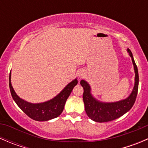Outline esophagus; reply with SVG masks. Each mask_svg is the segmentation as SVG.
<instances>
[{
	"instance_id": "34e87169",
	"label": "esophagus",
	"mask_w": 148,
	"mask_h": 148,
	"mask_svg": "<svg viewBox=\"0 0 148 148\" xmlns=\"http://www.w3.org/2000/svg\"><path fill=\"white\" fill-rule=\"evenodd\" d=\"M85 75V73L84 72V71H80L79 73V77H80V78H82V77H84Z\"/></svg>"
}]
</instances>
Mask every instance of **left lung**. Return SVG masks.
Instances as JSON below:
<instances>
[{
  "mask_svg": "<svg viewBox=\"0 0 148 148\" xmlns=\"http://www.w3.org/2000/svg\"><path fill=\"white\" fill-rule=\"evenodd\" d=\"M127 51L132 58L135 73V86L132 89V93L127 98L116 102L108 103L99 102L92 97L91 94V87L89 84L84 80H81L80 82V84L84 89L83 101L84 103L85 111L91 120L97 122L112 121L127 112L135 104L138 91V70L132 52L129 49H127Z\"/></svg>",
  "mask_w": 148,
  "mask_h": 148,
  "instance_id": "obj_1",
  "label": "left lung"
}]
</instances>
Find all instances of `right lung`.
Here are the masks:
<instances>
[{"instance_id": "obj_1", "label": "right lung", "mask_w": 148, "mask_h": 148, "mask_svg": "<svg viewBox=\"0 0 148 148\" xmlns=\"http://www.w3.org/2000/svg\"><path fill=\"white\" fill-rule=\"evenodd\" d=\"M78 83L77 79L66 85V86L51 100L43 103L33 104L21 99L15 92L10 82V73L9 75V87L13 100L22 111L30 118L36 121H47L59 117L63 112L66 99L71 94L73 88Z\"/></svg>"}]
</instances>
